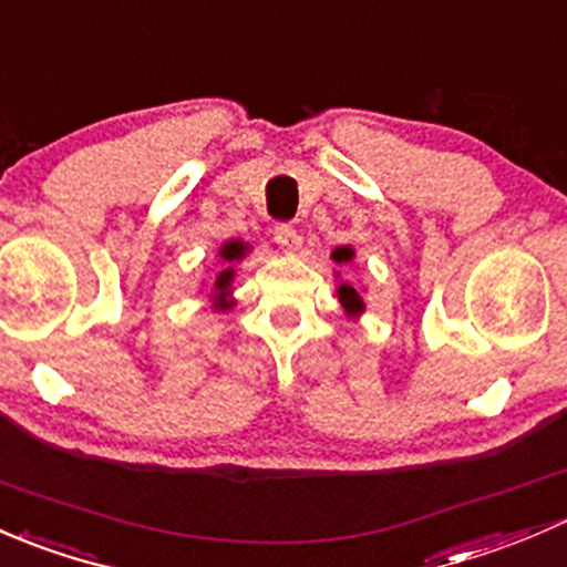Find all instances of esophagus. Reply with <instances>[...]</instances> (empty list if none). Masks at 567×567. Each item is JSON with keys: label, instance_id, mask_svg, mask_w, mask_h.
<instances>
[{"label": "esophagus", "instance_id": "esophagus-1", "mask_svg": "<svg viewBox=\"0 0 567 567\" xmlns=\"http://www.w3.org/2000/svg\"><path fill=\"white\" fill-rule=\"evenodd\" d=\"M276 243L281 245L286 254H297V250H300V245H302V237L297 235L295 226L278 224L276 226Z\"/></svg>", "mask_w": 567, "mask_h": 567}]
</instances>
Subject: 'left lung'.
I'll list each match as a JSON object with an SVG mask.
<instances>
[{"instance_id":"obj_1","label":"left lung","mask_w":567,"mask_h":567,"mask_svg":"<svg viewBox=\"0 0 567 567\" xmlns=\"http://www.w3.org/2000/svg\"><path fill=\"white\" fill-rule=\"evenodd\" d=\"M352 259H354V250L349 248V245H341V248L332 250V261H336V265H349ZM338 300H341L343 311H347L349 317H360V313L365 311L363 297L358 295V289H354L349 281L338 284Z\"/></svg>"}]
</instances>
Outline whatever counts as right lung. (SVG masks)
<instances>
[{
    "mask_svg": "<svg viewBox=\"0 0 567 567\" xmlns=\"http://www.w3.org/2000/svg\"><path fill=\"white\" fill-rule=\"evenodd\" d=\"M245 250H248V245L240 240H229V243L220 245L218 256L224 259V270L215 276V295H213L215 308H220V311H226V308L231 306V302L226 300V295H229L231 281H235V265L243 259Z\"/></svg>",
    "mask_w": 567,
    "mask_h": 567,
    "instance_id": "add662e5",
    "label": "right lung"
}]
</instances>
